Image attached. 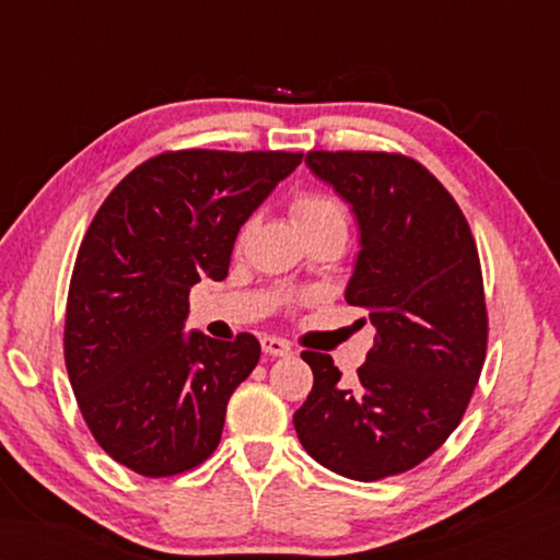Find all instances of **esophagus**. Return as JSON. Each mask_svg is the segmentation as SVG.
<instances>
[{
  "label": "esophagus",
  "instance_id": "34e87169",
  "mask_svg": "<svg viewBox=\"0 0 560 560\" xmlns=\"http://www.w3.org/2000/svg\"><path fill=\"white\" fill-rule=\"evenodd\" d=\"M261 351H265L267 355H289L293 349L289 341H283L279 337H265L261 339Z\"/></svg>",
  "mask_w": 560,
  "mask_h": 560
}]
</instances>
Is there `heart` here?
Returning a JSON list of instances; mask_svg holds the SVG:
<instances>
[{
  "label": "heart",
  "mask_w": 560,
  "mask_h": 560,
  "mask_svg": "<svg viewBox=\"0 0 560 560\" xmlns=\"http://www.w3.org/2000/svg\"><path fill=\"white\" fill-rule=\"evenodd\" d=\"M293 219L307 235L319 229H343L349 225V213L339 199L323 192H303L291 205Z\"/></svg>",
  "instance_id": "b5f03b06"
}]
</instances>
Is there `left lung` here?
I'll return each mask as SVG.
<instances>
[{
    "mask_svg": "<svg viewBox=\"0 0 560 560\" xmlns=\"http://www.w3.org/2000/svg\"><path fill=\"white\" fill-rule=\"evenodd\" d=\"M305 163L359 223L347 303L365 307L375 343L353 385L331 355L303 351L315 383L293 425L307 455L341 477H395L445 443L479 383L489 317L477 243L419 161L311 151Z\"/></svg>",
    "mask_w": 560,
    "mask_h": 560,
    "instance_id": "8db88e82",
    "label": "left lung"
}]
</instances>
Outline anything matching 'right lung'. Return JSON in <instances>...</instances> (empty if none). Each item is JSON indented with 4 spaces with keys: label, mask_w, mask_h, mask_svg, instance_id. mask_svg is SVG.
I'll list each match as a JSON object with an SVG mask.
<instances>
[{
    "label": "right lung",
    "mask_w": 560,
    "mask_h": 560,
    "mask_svg": "<svg viewBox=\"0 0 560 560\" xmlns=\"http://www.w3.org/2000/svg\"><path fill=\"white\" fill-rule=\"evenodd\" d=\"M303 153L168 151L137 165L93 217L71 271L65 363L83 421L141 477L195 469L259 341L185 335L189 289L229 277L241 225Z\"/></svg>",
    "instance_id": "right-lung-1"
}]
</instances>
